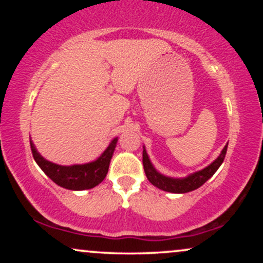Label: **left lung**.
<instances>
[{"instance_id":"obj_1","label":"left lung","mask_w":263,"mask_h":263,"mask_svg":"<svg viewBox=\"0 0 263 263\" xmlns=\"http://www.w3.org/2000/svg\"><path fill=\"white\" fill-rule=\"evenodd\" d=\"M226 151H228V144L222 148L220 156L215 159V161L211 163V164L208 165V167L204 168V170L195 172V173L190 174V176L185 178L165 177L159 173V172H157L156 168L153 167L152 163H151L149 157L147 155L144 147H143V155H142L143 156L142 162H143L144 173H146L147 179H148L153 185L157 186V188L164 190V192L183 194V193H188V192H192V190L200 188V186L203 185L208 179H210V178L214 176V173L219 170L221 163L224 162Z\"/></svg>"}]
</instances>
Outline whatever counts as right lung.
<instances>
[{
  "label": "right lung",
  "instance_id": "1",
  "mask_svg": "<svg viewBox=\"0 0 263 263\" xmlns=\"http://www.w3.org/2000/svg\"><path fill=\"white\" fill-rule=\"evenodd\" d=\"M116 143L117 138H114L96 161L74 165H59L47 161L39 155L32 141L31 149L34 161L54 183L69 190H85L93 188L105 179Z\"/></svg>",
  "mask_w": 263,
  "mask_h": 263
}]
</instances>
